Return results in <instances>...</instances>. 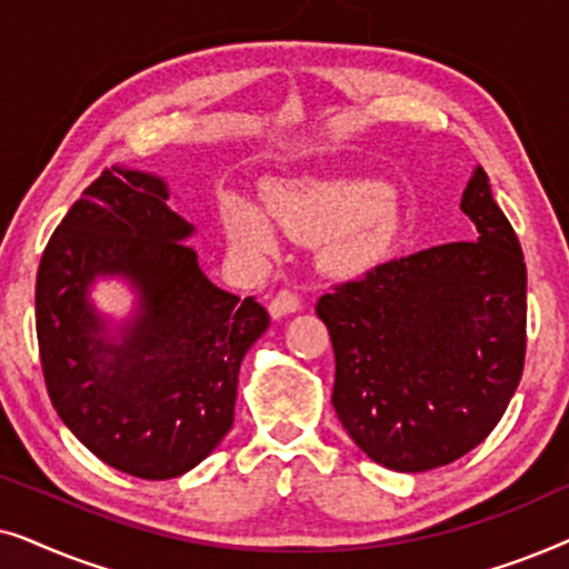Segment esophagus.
Here are the masks:
<instances>
[{
  "label": "esophagus",
  "mask_w": 569,
  "mask_h": 569,
  "mask_svg": "<svg viewBox=\"0 0 569 569\" xmlns=\"http://www.w3.org/2000/svg\"><path fill=\"white\" fill-rule=\"evenodd\" d=\"M295 310H300V298L292 290H279L274 298L269 302V313L271 318H282L290 316Z\"/></svg>",
  "instance_id": "34e87169"
}]
</instances>
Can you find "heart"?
<instances>
[{
  "label": "heart",
  "mask_w": 569,
  "mask_h": 569,
  "mask_svg": "<svg viewBox=\"0 0 569 569\" xmlns=\"http://www.w3.org/2000/svg\"><path fill=\"white\" fill-rule=\"evenodd\" d=\"M269 214L300 243H326V267L362 271L383 253L391 236L386 193L372 183H271L263 191ZM222 220L230 240L251 253L274 251V230L251 201L228 193Z\"/></svg>",
  "instance_id": "1"
}]
</instances>
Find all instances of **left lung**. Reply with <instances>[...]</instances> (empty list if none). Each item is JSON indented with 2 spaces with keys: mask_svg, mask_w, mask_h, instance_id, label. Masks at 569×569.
Returning a JSON list of instances; mask_svg holds the SVG:
<instances>
[{
  "mask_svg": "<svg viewBox=\"0 0 569 569\" xmlns=\"http://www.w3.org/2000/svg\"><path fill=\"white\" fill-rule=\"evenodd\" d=\"M461 209L473 240L378 263L316 306L337 357L333 409L362 453L393 471L477 448L523 376L526 261L481 168Z\"/></svg>",
  "mask_w": 569,
  "mask_h": 569,
  "instance_id": "obj_1",
  "label": "left lung"
}]
</instances>
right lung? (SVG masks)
Listing matches in <instances>:
<instances>
[{
    "label": "right lung",
    "instance_id": "add662e5",
    "mask_svg": "<svg viewBox=\"0 0 569 569\" xmlns=\"http://www.w3.org/2000/svg\"><path fill=\"white\" fill-rule=\"evenodd\" d=\"M162 178L106 168L46 246L36 331L46 388L77 440L139 479H173L212 453L232 427L240 362L267 331L256 298L220 290L199 269L193 232L168 209ZM96 276H123L140 295L121 338L87 300Z\"/></svg>",
    "mask_w": 569,
    "mask_h": 569
}]
</instances>
